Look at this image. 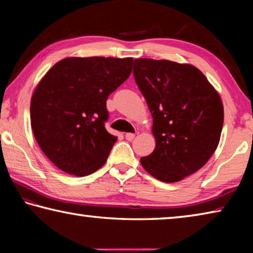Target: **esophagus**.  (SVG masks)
<instances>
[{
    "instance_id": "34e87169",
    "label": "esophagus",
    "mask_w": 253,
    "mask_h": 253,
    "mask_svg": "<svg viewBox=\"0 0 253 253\" xmlns=\"http://www.w3.org/2000/svg\"><path fill=\"white\" fill-rule=\"evenodd\" d=\"M134 137H135V134H132V132H127V134L125 135V138L127 139V140H132L134 139Z\"/></svg>"
}]
</instances>
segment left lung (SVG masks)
I'll return each instance as SVG.
<instances>
[{"mask_svg":"<svg viewBox=\"0 0 253 253\" xmlns=\"http://www.w3.org/2000/svg\"><path fill=\"white\" fill-rule=\"evenodd\" d=\"M132 74L152 113L156 140L140 164L162 182L182 181L203 168L219 145L224 119L219 92L188 63L135 59Z\"/></svg>","mask_w":253,"mask_h":253,"instance_id":"obj_1","label":"left lung"}]
</instances>
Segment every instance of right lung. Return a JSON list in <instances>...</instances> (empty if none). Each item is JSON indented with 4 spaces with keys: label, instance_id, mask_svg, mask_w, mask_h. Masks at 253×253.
I'll use <instances>...</instances> for the list:
<instances>
[{
    "label": "right lung",
    "instance_id": "obj_1",
    "mask_svg": "<svg viewBox=\"0 0 253 253\" xmlns=\"http://www.w3.org/2000/svg\"><path fill=\"white\" fill-rule=\"evenodd\" d=\"M132 58L69 57L46 72L31 98V127L45 156L85 176L105 164L117 137L105 128L107 98L130 76Z\"/></svg>",
    "mask_w": 253,
    "mask_h": 253
}]
</instances>
